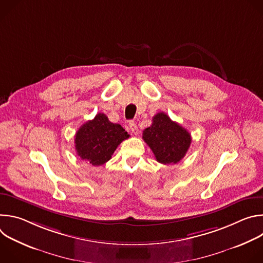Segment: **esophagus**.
I'll return each instance as SVG.
<instances>
[{"label": "esophagus", "mask_w": 263, "mask_h": 263, "mask_svg": "<svg viewBox=\"0 0 263 263\" xmlns=\"http://www.w3.org/2000/svg\"><path fill=\"white\" fill-rule=\"evenodd\" d=\"M129 128L131 130V132L134 134V135H137L138 134V129H137V126L134 122H130L129 123Z\"/></svg>", "instance_id": "1"}]
</instances>
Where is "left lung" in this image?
<instances>
[{
	"mask_svg": "<svg viewBox=\"0 0 263 263\" xmlns=\"http://www.w3.org/2000/svg\"><path fill=\"white\" fill-rule=\"evenodd\" d=\"M142 139L153 151L156 160L162 164L178 163L192 143L190 132L173 122L164 112H159L153 118L152 125L142 132Z\"/></svg>",
	"mask_w": 263,
	"mask_h": 263,
	"instance_id": "8db88e82",
	"label": "left lung"
}]
</instances>
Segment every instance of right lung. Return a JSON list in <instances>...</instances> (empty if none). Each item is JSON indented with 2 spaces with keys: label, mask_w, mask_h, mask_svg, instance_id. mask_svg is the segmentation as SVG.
Here are the masks:
<instances>
[{
  "label": "right lung",
  "mask_w": 263,
  "mask_h": 263,
  "mask_svg": "<svg viewBox=\"0 0 263 263\" xmlns=\"http://www.w3.org/2000/svg\"><path fill=\"white\" fill-rule=\"evenodd\" d=\"M129 136L121 125L111 123L104 114H98L77 131L74 147L82 160L99 166L110 160L118 145Z\"/></svg>",
  "instance_id": "right-lung-1"
}]
</instances>
